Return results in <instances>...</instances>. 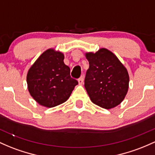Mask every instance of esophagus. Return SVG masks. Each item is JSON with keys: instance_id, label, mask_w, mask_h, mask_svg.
<instances>
[{"instance_id": "34e87169", "label": "esophagus", "mask_w": 155, "mask_h": 155, "mask_svg": "<svg viewBox=\"0 0 155 155\" xmlns=\"http://www.w3.org/2000/svg\"><path fill=\"white\" fill-rule=\"evenodd\" d=\"M78 81H79V84H82L83 81H84V76H81V77L78 79Z\"/></svg>"}]
</instances>
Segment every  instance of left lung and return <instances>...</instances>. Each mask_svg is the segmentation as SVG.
Wrapping results in <instances>:
<instances>
[{"label":"left lung","instance_id":"8db88e82","mask_svg":"<svg viewBox=\"0 0 155 155\" xmlns=\"http://www.w3.org/2000/svg\"><path fill=\"white\" fill-rule=\"evenodd\" d=\"M85 56L90 66L84 87L92 102L107 110L118 106L128 91L130 77L127 68L106 48L87 53Z\"/></svg>","mask_w":155,"mask_h":155}]
</instances>
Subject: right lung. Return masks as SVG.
<instances>
[{
	"label": "right lung",
	"instance_id": "right-lung-1",
	"mask_svg": "<svg viewBox=\"0 0 155 155\" xmlns=\"http://www.w3.org/2000/svg\"><path fill=\"white\" fill-rule=\"evenodd\" d=\"M63 60L62 53L48 49L28 70V91L42 106L54 107L65 102L78 84V81L71 77L70 68Z\"/></svg>",
	"mask_w": 155,
	"mask_h": 155
}]
</instances>
